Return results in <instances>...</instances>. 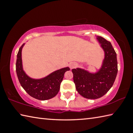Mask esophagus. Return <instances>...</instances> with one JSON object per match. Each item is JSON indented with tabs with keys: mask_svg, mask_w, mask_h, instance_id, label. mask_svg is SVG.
Returning a JSON list of instances; mask_svg holds the SVG:
<instances>
[{
	"mask_svg": "<svg viewBox=\"0 0 133 133\" xmlns=\"http://www.w3.org/2000/svg\"><path fill=\"white\" fill-rule=\"evenodd\" d=\"M76 66V64L75 63H71L70 64V68L71 69L75 68Z\"/></svg>",
	"mask_w": 133,
	"mask_h": 133,
	"instance_id": "1",
	"label": "esophagus"
}]
</instances>
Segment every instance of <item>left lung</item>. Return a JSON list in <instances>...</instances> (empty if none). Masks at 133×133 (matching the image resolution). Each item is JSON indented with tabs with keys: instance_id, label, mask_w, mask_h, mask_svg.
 Returning <instances> with one entry per match:
<instances>
[{
	"instance_id": "obj_1",
	"label": "left lung",
	"mask_w": 133,
	"mask_h": 133,
	"mask_svg": "<svg viewBox=\"0 0 133 133\" xmlns=\"http://www.w3.org/2000/svg\"><path fill=\"white\" fill-rule=\"evenodd\" d=\"M97 39L105 53L102 66L98 71L91 73L80 68L71 70L78 93L89 99L100 98L106 94L113 85L118 71L117 55L111 43L98 36Z\"/></svg>"
}]
</instances>
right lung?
<instances>
[{
  "label": "right lung",
  "mask_w": 133,
  "mask_h": 133,
  "mask_svg": "<svg viewBox=\"0 0 133 133\" xmlns=\"http://www.w3.org/2000/svg\"><path fill=\"white\" fill-rule=\"evenodd\" d=\"M24 44L22 45L17 55L16 71L22 87L32 97L40 100H46L57 95L60 84L63 79L65 72L70 70L64 67L51 73L40 79H33L24 73L22 66V50Z\"/></svg>",
  "instance_id": "right-lung-1"
}]
</instances>
